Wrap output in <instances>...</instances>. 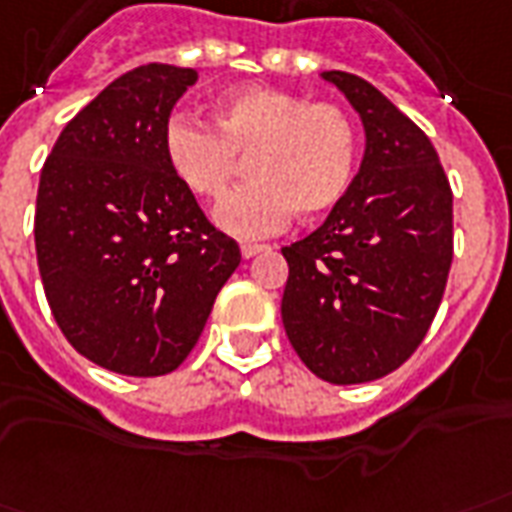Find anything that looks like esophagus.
<instances>
[{"label": "esophagus", "mask_w": 512, "mask_h": 512, "mask_svg": "<svg viewBox=\"0 0 512 512\" xmlns=\"http://www.w3.org/2000/svg\"><path fill=\"white\" fill-rule=\"evenodd\" d=\"M268 249V244H257V241H244V244H241V255L244 257H255V255H260V252H266Z\"/></svg>", "instance_id": "1"}]
</instances>
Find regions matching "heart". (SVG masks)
Returning a JSON list of instances; mask_svg holds the SVG:
<instances>
[{
    "label": "heart",
    "mask_w": 512,
    "mask_h": 512,
    "mask_svg": "<svg viewBox=\"0 0 512 512\" xmlns=\"http://www.w3.org/2000/svg\"><path fill=\"white\" fill-rule=\"evenodd\" d=\"M214 127L176 113L162 130L173 176L195 198L217 200L230 187L238 157H249V184L227 195L214 222L230 236H263L290 214H328L350 189L358 127L336 102H306L274 86H241L211 102Z\"/></svg>",
    "instance_id": "heart-1"
}]
</instances>
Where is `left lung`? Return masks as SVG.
Returning <instances> with one entry per match:
<instances>
[{"instance_id":"8db88e82","label":"left lung","mask_w":512,"mask_h":512,"mask_svg":"<svg viewBox=\"0 0 512 512\" xmlns=\"http://www.w3.org/2000/svg\"><path fill=\"white\" fill-rule=\"evenodd\" d=\"M361 116V168L314 233L285 246L287 339L333 385L380 380L418 350L453 260V192L431 140L380 89L328 70Z\"/></svg>"}]
</instances>
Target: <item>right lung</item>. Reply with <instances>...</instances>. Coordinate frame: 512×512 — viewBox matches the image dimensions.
Returning <instances> with one entry per match:
<instances>
[{"instance_id":"right-lung-1","label":"right lung","mask_w":512,"mask_h":512,"mask_svg":"<svg viewBox=\"0 0 512 512\" xmlns=\"http://www.w3.org/2000/svg\"><path fill=\"white\" fill-rule=\"evenodd\" d=\"M198 81L143 64L108 83L45 160L34 249L45 298L83 358L127 377L179 369L241 263L168 168L162 130Z\"/></svg>"}]
</instances>
